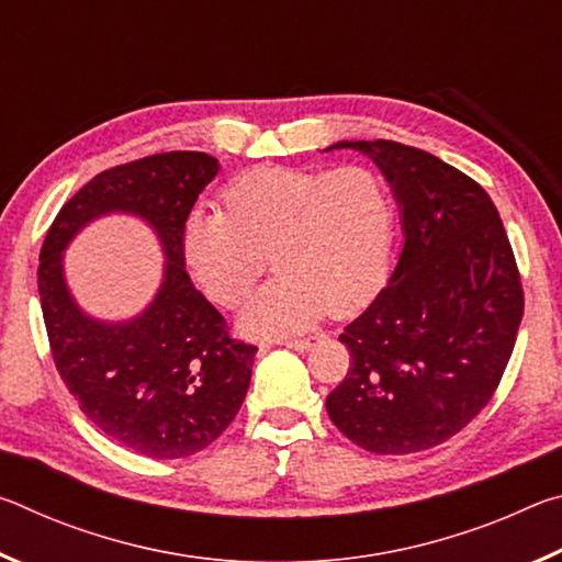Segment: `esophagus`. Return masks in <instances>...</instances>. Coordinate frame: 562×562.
Masks as SVG:
<instances>
[{
	"label": "esophagus",
	"instance_id": "obj_1",
	"mask_svg": "<svg viewBox=\"0 0 562 562\" xmlns=\"http://www.w3.org/2000/svg\"><path fill=\"white\" fill-rule=\"evenodd\" d=\"M280 345L290 347V349H297V351H304V349L312 347V339L310 337L307 339H284V341H280Z\"/></svg>",
	"mask_w": 562,
	"mask_h": 562
}]
</instances>
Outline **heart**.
<instances>
[{"mask_svg": "<svg viewBox=\"0 0 562 562\" xmlns=\"http://www.w3.org/2000/svg\"><path fill=\"white\" fill-rule=\"evenodd\" d=\"M223 205L190 213L180 247L193 280L223 307L245 297L270 255L278 278L243 304L245 335H297L325 310L347 315L382 290L396 205L379 170L255 168L223 190Z\"/></svg>", "mask_w": 562, "mask_h": 562, "instance_id": "heart-1", "label": "heart"}]
</instances>
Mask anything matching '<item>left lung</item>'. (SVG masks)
<instances>
[{"instance_id":"left-lung-1","label":"left lung","mask_w":562,"mask_h":562,"mask_svg":"<svg viewBox=\"0 0 562 562\" xmlns=\"http://www.w3.org/2000/svg\"><path fill=\"white\" fill-rule=\"evenodd\" d=\"M374 160L402 211L386 288L345 327L349 372L331 424L372 453L451 439L491 402L522 319V288L496 205L473 178L396 140H339Z\"/></svg>"}]
</instances>
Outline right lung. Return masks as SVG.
Returning a JSON list of instances; mask_svg holds the SVG:
<instances>
[{"instance_id":"right-lung-1","label":"right lung","mask_w":562,"mask_h":562,"mask_svg":"<svg viewBox=\"0 0 562 562\" xmlns=\"http://www.w3.org/2000/svg\"><path fill=\"white\" fill-rule=\"evenodd\" d=\"M217 158L173 150L91 178L46 233L40 297L56 372L91 424L148 459H183L211 446L245 402L258 347L237 341L186 272V217L217 176ZM111 212L136 214L165 247V280L140 316L97 321L75 304L63 250Z\"/></svg>"}]
</instances>
